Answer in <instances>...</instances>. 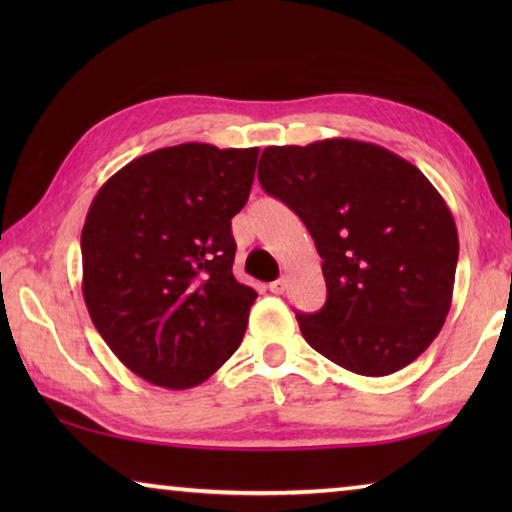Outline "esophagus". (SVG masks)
<instances>
[{"label":"esophagus","instance_id":"obj_1","mask_svg":"<svg viewBox=\"0 0 512 512\" xmlns=\"http://www.w3.org/2000/svg\"><path fill=\"white\" fill-rule=\"evenodd\" d=\"M268 289H271V293H275V296H280V293L287 291V280L284 277H280V280H275L268 284Z\"/></svg>","mask_w":512,"mask_h":512}]
</instances>
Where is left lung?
Here are the masks:
<instances>
[{
    "mask_svg": "<svg viewBox=\"0 0 512 512\" xmlns=\"http://www.w3.org/2000/svg\"><path fill=\"white\" fill-rule=\"evenodd\" d=\"M257 178L323 259L327 302L296 314L311 348L363 377L418 359L445 325L458 262L454 216L427 176L384 146L332 137L268 146Z\"/></svg>",
    "mask_w": 512,
    "mask_h": 512,
    "instance_id": "1",
    "label": "left lung"
}]
</instances>
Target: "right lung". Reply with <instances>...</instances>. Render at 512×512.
Here are the masks:
<instances>
[{"label":"right lung","mask_w":512,"mask_h":512,"mask_svg":"<svg viewBox=\"0 0 512 512\" xmlns=\"http://www.w3.org/2000/svg\"><path fill=\"white\" fill-rule=\"evenodd\" d=\"M257 155L198 142L140 155L85 216V307L115 357L155 386L203 384L244 339L257 291L232 275L230 221Z\"/></svg>","instance_id":"right-lung-1"}]
</instances>
